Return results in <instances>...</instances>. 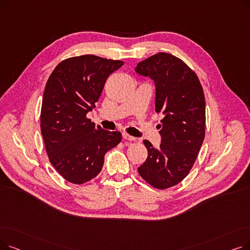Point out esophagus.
I'll return each mask as SVG.
<instances>
[{
  "label": "esophagus",
  "instance_id": "obj_1",
  "mask_svg": "<svg viewBox=\"0 0 250 250\" xmlns=\"http://www.w3.org/2000/svg\"><path fill=\"white\" fill-rule=\"evenodd\" d=\"M123 138H124L125 140H127V141H136V138H135V137L129 136V135L126 134V133H123Z\"/></svg>",
  "mask_w": 250,
  "mask_h": 250
}]
</instances>
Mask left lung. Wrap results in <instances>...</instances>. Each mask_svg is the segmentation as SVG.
<instances>
[{
  "label": "left lung",
  "mask_w": 250,
  "mask_h": 250,
  "mask_svg": "<svg viewBox=\"0 0 250 250\" xmlns=\"http://www.w3.org/2000/svg\"><path fill=\"white\" fill-rule=\"evenodd\" d=\"M136 72L155 82L156 111L164 114L159 125L160 148L144 140L148 157L138 171L152 187L165 189L187 177L202 147L206 130L204 90L188 65L167 52L139 62Z\"/></svg>",
  "instance_id": "left-lung-1"
}]
</instances>
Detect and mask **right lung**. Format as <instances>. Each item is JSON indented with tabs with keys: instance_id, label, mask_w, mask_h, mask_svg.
<instances>
[{
	"instance_id": "obj_1",
	"label": "right lung",
	"mask_w": 250,
	"mask_h": 250,
	"mask_svg": "<svg viewBox=\"0 0 250 250\" xmlns=\"http://www.w3.org/2000/svg\"><path fill=\"white\" fill-rule=\"evenodd\" d=\"M123 64L93 55L73 57L61 62L46 82L41 112L45 150L51 165L74 185L96 177L105 153L122 141L120 132L102 129L86 115Z\"/></svg>"
}]
</instances>
